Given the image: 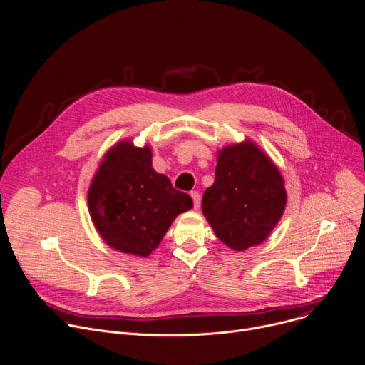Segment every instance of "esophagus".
<instances>
[{
    "label": "esophagus",
    "instance_id": "34e87169",
    "mask_svg": "<svg viewBox=\"0 0 365 365\" xmlns=\"http://www.w3.org/2000/svg\"><path fill=\"white\" fill-rule=\"evenodd\" d=\"M190 196L193 199V207L195 210H197V207L200 206V195L196 190H193V192H190Z\"/></svg>",
    "mask_w": 365,
    "mask_h": 365
}]
</instances>
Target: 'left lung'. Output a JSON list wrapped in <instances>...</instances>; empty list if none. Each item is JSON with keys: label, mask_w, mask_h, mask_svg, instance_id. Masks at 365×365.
<instances>
[{"label": "left lung", "mask_w": 365, "mask_h": 365, "mask_svg": "<svg viewBox=\"0 0 365 365\" xmlns=\"http://www.w3.org/2000/svg\"><path fill=\"white\" fill-rule=\"evenodd\" d=\"M287 202L284 180L269 155L245 140L218 151L215 182L202 197V212L215 235L244 251L266 241Z\"/></svg>", "instance_id": "left-lung-1"}]
</instances>
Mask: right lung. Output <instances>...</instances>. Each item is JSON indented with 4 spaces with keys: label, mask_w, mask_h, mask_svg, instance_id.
<instances>
[{
    "label": "right lung",
    "mask_w": 365,
    "mask_h": 365,
    "mask_svg": "<svg viewBox=\"0 0 365 365\" xmlns=\"http://www.w3.org/2000/svg\"><path fill=\"white\" fill-rule=\"evenodd\" d=\"M88 207L96 231L111 248L147 257L193 202L153 169L148 145L124 140L103 155L88 190Z\"/></svg>",
    "instance_id": "obj_1"
}]
</instances>
